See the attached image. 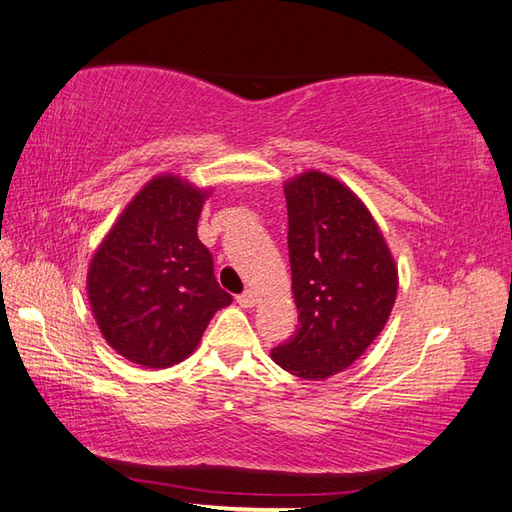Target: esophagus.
<instances>
[{"label": "esophagus", "mask_w": 512, "mask_h": 512, "mask_svg": "<svg viewBox=\"0 0 512 512\" xmlns=\"http://www.w3.org/2000/svg\"><path fill=\"white\" fill-rule=\"evenodd\" d=\"M236 302L245 306V309H252V306L258 304V293L254 289H247L241 295H236Z\"/></svg>", "instance_id": "1"}]
</instances>
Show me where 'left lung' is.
<instances>
[{
  "label": "left lung",
  "mask_w": 512,
  "mask_h": 512,
  "mask_svg": "<svg viewBox=\"0 0 512 512\" xmlns=\"http://www.w3.org/2000/svg\"><path fill=\"white\" fill-rule=\"evenodd\" d=\"M298 331L271 350L280 368L322 381L377 337L396 300V265L368 208L324 173L285 186Z\"/></svg>",
  "instance_id": "obj_1"
}]
</instances>
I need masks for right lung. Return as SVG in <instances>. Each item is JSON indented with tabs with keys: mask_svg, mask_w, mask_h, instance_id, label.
Listing matches in <instances>:
<instances>
[{
	"mask_svg": "<svg viewBox=\"0 0 512 512\" xmlns=\"http://www.w3.org/2000/svg\"><path fill=\"white\" fill-rule=\"evenodd\" d=\"M206 192L173 175L146 184L94 254L89 304L100 333L146 368L184 361L212 315L232 302L214 278L197 221Z\"/></svg>",
	"mask_w": 512,
	"mask_h": 512,
	"instance_id": "obj_1",
	"label": "right lung"
}]
</instances>
